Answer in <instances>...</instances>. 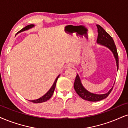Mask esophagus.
Returning <instances> with one entry per match:
<instances>
[{
    "mask_svg": "<svg viewBox=\"0 0 128 128\" xmlns=\"http://www.w3.org/2000/svg\"><path fill=\"white\" fill-rule=\"evenodd\" d=\"M73 66H74L73 64H68L66 65V68H72Z\"/></svg>",
    "mask_w": 128,
    "mask_h": 128,
    "instance_id": "1",
    "label": "esophagus"
}]
</instances>
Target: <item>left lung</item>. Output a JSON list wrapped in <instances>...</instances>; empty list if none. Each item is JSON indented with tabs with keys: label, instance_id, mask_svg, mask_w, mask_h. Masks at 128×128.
<instances>
[{
	"label": "left lung",
	"instance_id": "obj_1",
	"mask_svg": "<svg viewBox=\"0 0 128 128\" xmlns=\"http://www.w3.org/2000/svg\"><path fill=\"white\" fill-rule=\"evenodd\" d=\"M97 26L98 29V37L97 39V43L108 47L111 50L113 55H114L115 60H116L117 70H118V68H119V58H118L117 48H116L113 39L100 26L97 25ZM74 86L76 92L78 94L80 97H81L84 100L90 101V102H97V101H100L106 98L109 95L113 88V87L106 94H94V93H91L86 90V88L84 87L78 74H77L76 78H75Z\"/></svg>",
	"mask_w": 128,
	"mask_h": 128
}]
</instances>
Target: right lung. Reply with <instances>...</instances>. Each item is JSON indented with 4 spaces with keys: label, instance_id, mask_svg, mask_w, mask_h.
I'll return each mask as SVG.
<instances>
[{
    "label": "right lung",
    "instance_id": "obj_1",
    "mask_svg": "<svg viewBox=\"0 0 128 128\" xmlns=\"http://www.w3.org/2000/svg\"><path fill=\"white\" fill-rule=\"evenodd\" d=\"M34 25H33V24L28 25V26H26V27L23 28L22 29L20 30L19 31L18 33L20 32H22V31H26V30H28L30 29V28H32V27H34ZM59 76H60V75L58 77H57L56 80H55L54 83H53V86H52V87L50 88V89L48 91H47L46 93L43 96H42V97H40V98H39L37 99V100H29L30 102H34V103H40V102H46V101H47L48 100H49L50 98H51L52 95H53V92H54L55 87H56L57 80H58V79L59 77Z\"/></svg>",
    "mask_w": 128,
    "mask_h": 128
}]
</instances>
